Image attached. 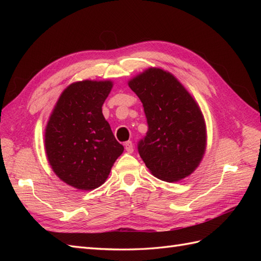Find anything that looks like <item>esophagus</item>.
I'll return each mask as SVG.
<instances>
[{"label":"esophagus","instance_id":"obj_1","mask_svg":"<svg viewBox=\"0 0 261 261\" xmlns=\"http://www.w3.org/2000/svg\"><path fill=\"white\" fill-rule=\"evenodd\" d=\"M124 148H125V150H126V152H129V153H132L134 152V143H132V141H126L125 143H124Z\"/></svg>","mask_w":261,"mask_h":261}]
</instances>
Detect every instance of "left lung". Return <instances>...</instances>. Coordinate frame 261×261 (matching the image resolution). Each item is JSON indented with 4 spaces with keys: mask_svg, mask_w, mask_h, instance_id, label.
Instances as JSON below:
<instances>
[{
    "mask_svg": "<svg viewBox=\"0 0 261 261\" xmlns=\"http://www.w3.org/2000/svg\"><path fill=\"white\" fill-rule=\"evenodd\" d=\"M129 86L147 118L148 131L138 151L148 169L169 182L190 176L206 148V126L195 99L173 74L160 68H148Z\"/></svg>",
    "mask_w": 261,
    "mask_h": 261,
    "instance_id": "1",
    "label": "left lung"
}]
</instances>
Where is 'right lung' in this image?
<instances>
[{
    "label": "right lung",
    "instance_id": "add662e5",
    "mask_svg": "<svg viewBox=\"0 0 261 261\" xmlns=\"http://www.w3.org/2000/svg\"><path fill=\"white\" fill-rule=\"evenodd\" d=\"M111 81H82L65 88L45 132V148L54 173L77 190L104 184L123 152L102 113Z\"/></svg>",
    "mask_w": 261,
    "mask_h": 261
}]
</instances>
